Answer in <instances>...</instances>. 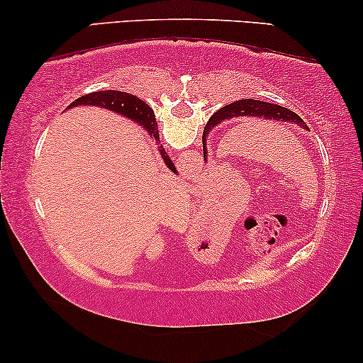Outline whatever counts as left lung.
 <instances>
[{"label": "left lung", "mask_w": 363, "mask_h": 363, "mask_svg": "<svg viewBox=\"0 0 363 363\" xmlns=\"http://www.w3.org/2000/svg\"><path fill=\"white\" fill-rule=\"evenodd\" d=\"M235 117H250V118H266V121H277V122H289L296 123L302 128H309L302 118L291 111V108L281 107L277 104H269L262 101H255V99H242V101H236L228 106L221 107L210 121H208L205 132L208 128L218 125L223 121Z\"/></svg>", "instance_id": "8db88e82"}]
</instances>
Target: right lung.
Listing matches in <instances>:
<instances>
[{"mask_svg": "<svg viewBox=\"0 0 363 363\" xmlns=\"http://www.w3.org/2000/svg\"><path fill=\"white\" fill-rule=\"evenodd\" d=\"M77 106H96V107H104L108 108V111L123 113V116L128 118H133V121L143 125V128L157 138L158 137V125L155 121V116H153V111L147 106L145 102L137 99L135 96L127 92L121 91H101V92H92L87 94V96L79 97L77 101H74L69 107H77ZM160 155L163 162L167 163V167L177 175V168L170 160V157L167 155L165 148L160 147Z\"/></svg>", "mask_w": 363, "mask_h": 363, "instance_id": "right-lung-1", "label": "right lung"}]
</instances>
